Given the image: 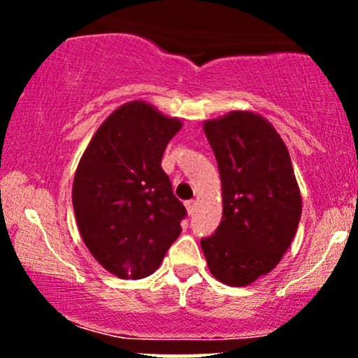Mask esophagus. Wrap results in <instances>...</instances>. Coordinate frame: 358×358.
I'll list each match as a JSON object with an SVG mask.
<instances>
[{"instance_id":"34e87169","label":"esophagus","mask_w":358,"mask_h":358,"mask_svg":"<svg viewBox=\"0 0 358 358\" xmlns=\"http://www.w3.org/2000/svg\"><path fill=\"white\" fill-rule=\"evenodd\" d=\"M185 207H187V212H188V215H192V213L195 212L196 202H195V200H188V202H185Z\"/></svg>"}]
</instances>
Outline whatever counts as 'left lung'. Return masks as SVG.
<instances>
[{"label":"left lung","mask_w":358,"mask_h":358,"mask_svg":"<svg viewBox=\"0 0 358 358\" xmlns=\"http://www.w3.org/2000/svg\"><path fill=\"white\" fill-rule=\"evenodd\" d=\"M222 182V220L200 241L212 276L248 286L278 266L301 219L289 153L273 124L252 110L203 122Z\"/></svg>","instance_id":"1"}]
</instances>
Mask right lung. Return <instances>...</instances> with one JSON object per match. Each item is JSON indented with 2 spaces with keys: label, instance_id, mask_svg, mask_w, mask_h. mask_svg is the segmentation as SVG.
Masks as SVG:
<instances>
[{
  "label": "right lung",
  "instance_id": "add662e5",
  "mask_svg": "<svg viewBox=\"0 0 358 358\" xmlns=\"http://www.w3.org/2000/svg\"><path fill=\"white\" fill-rule=\"evenodd\" d=\"M182 126L145 101L126 102L82 155L72 185L77 227L89 252L114 276L153 274L182 232L187 210L162 168Z\"/></svg>",
  "mask_w": 358,
  "mask_h": 358
}]
</instances>
